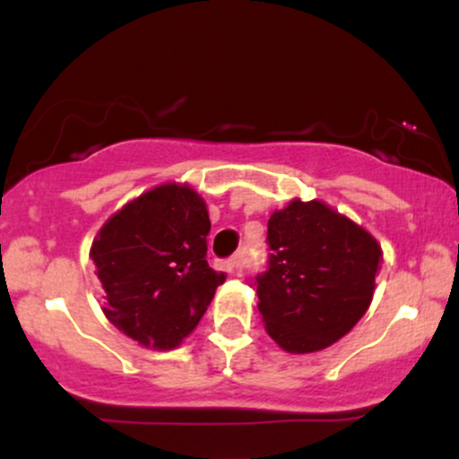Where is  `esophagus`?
Instances as JSON below:
<instances>
[{
	"label": "esophagus",
	"mask_w": 459,
	"mask_h": 459,
	"mask_svg": "<svg viewBox=\"0 0 459 459\" xmlns=\"http://www.w3.org/2000/svg\"><path fill=\"white\" fill-rule=\"evenodd\" d=\"M222 267H224V272L233 273V272H237V270H241V267H244V259H241V256H239V255H235V256H230V259H226V261H222Z\"/></svg>",
	"instance_id": "34e87169"
}]
</instances>
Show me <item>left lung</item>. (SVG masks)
Masks as SVG:
<instances>
[{
    "label": "left lung",
    "instance_id": "1",
    "mask_svg": "<svg viewBox=\"0 0 459 459\" xmlns=\"http://www.w3.org/2000/svg\"><path fill=\"white\" fill-rule=\"evenodd\" d=\"M267 246V270L255 289L267 334L282 350H325L367 313L382 247L345 215L296 198L272 213Z\"/></svg>",
    "mask_w": 459,
    "mask_h": 459
}]
</instances>
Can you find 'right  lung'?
Segmentation results:
<instances>
[{
  "label": "right lung",
  "mask_w": 459,
  "mask_h": 459,
  "mask_svg": "<svg viewBox=\"0 0 459 459\" xmlns=\"http://www.w3.org/2000/svg\"><path fill=\"white\" fill-rule=\"evenodd\" d=\"M209 230L204 200L177 183L151 189L114 213L91 247L105 317L144 347L181 343L226 281L207 263Z\"/></svg>",
  "instance_id": "right-lung-1"
}]
</instances>
